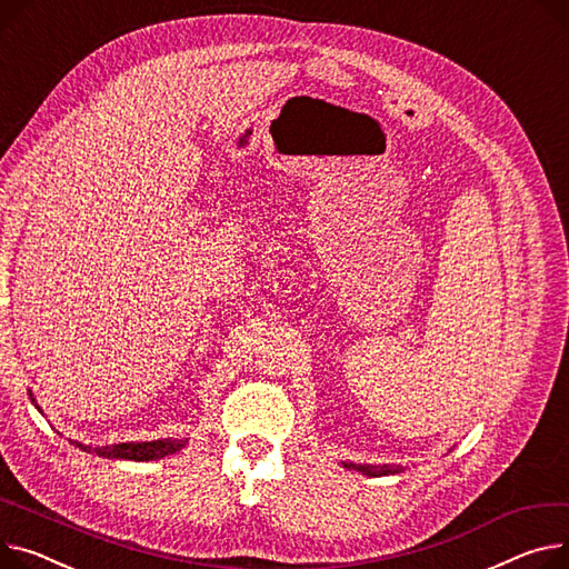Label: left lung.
Here are the masks:
<instances>
[{"label": "left lung", "instance_id": "obj_1", "mask_svg": "<svg viewBox=\"0 0 569 569\" xmlns=\"http://www.w3.org/2000/svg\"><path fill=\"white\" fill-rule=\"evenodd\" d=\"M348 471H359L363 476L377 478V476H393V473H402L407 467L400 465H355V462H340Z\"/></svg>", "mask_w": 569, "mask_h": 569}]
</instances>
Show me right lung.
<instances>
[{
	"instance_id": "1",
	"label": "right lung",
	"mask_w": 569,
	"mask_h": 569,
	"mask_svg": "<svg viewBox=\"0 0 569 569\" xmlns=\"http://www.w3.org/2000/svg\"><path fill=\"white\" fill-rule=\"evenodd\" d=\"M31 402L36 405V398L29 391ZM36 409L41 411V407L36 405ZM43 413V411H41ZM84 452H96L98 458L107 460H130V462H150V460H160L164 456H173L180 448L187 446V439H156V441H123V443H109V446H87L80 441H72Z\"/></svg>"
}]
</instances>
